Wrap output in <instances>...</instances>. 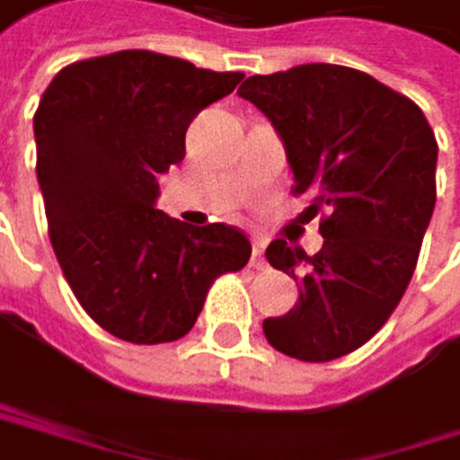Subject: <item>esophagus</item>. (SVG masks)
Listing matches in <instances>:
<instances>
[{
  "label": "esophagus",
  "mask_w": 460,
  "mask_h": 460,
  "mask_svg": "<svg viewBox=\"0 0 460 460\" xmlns=\"http://www.w3.org/2000/svg\"><path fill=\"white\" fill-rule=\"evenodd\" d=\"M251 264H253L256 270H261L264 264H268V261H264V243H261V240L253 243V259H251Z\"/></svg>",
  "instance_id": "esophagus-1"
}]
</instances>
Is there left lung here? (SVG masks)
<instances>
[{
	"mask_svg": "<svg viewBox=\"0 0 460 460\" xmlns=\"http://www.w3.org/2000/svg\"><path fill=\"white\" fill-rule=\"evenodd\" d=\"M279 132L292 192L312 196L314 256L273 240L276 270L300 284L295 309L261 323L268 342L300 361L353 353L389 320L409 287L436 207V137L422 110L364 71L309 63L248 76L240 91Z\"/></svg>",
	"mask_w": 460,
	"mask_h": 460,
	"instance_id": "8db88e82",
	"label": "left lung"
}]
</instances>
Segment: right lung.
<instances>
[{
  "label": "right lung",
  "instance_id": "add662e5",
  "mask_svg": "<svg viewBox=\"0 0 460 460\" xmlns=\"http://www.w3.org/2000/svg\"><path fill=\"white\" fill-rule=\"evenodd\" d=\"M240 71L127 49L66 66L35 112L49 240L82 309L123 342H173L196 325L212 281L243 270L251 243L226 223L156 209L160 173Z\"/></svg>",
  "mask_w": 460,
  "mask_h": 460
}]
</instances>
